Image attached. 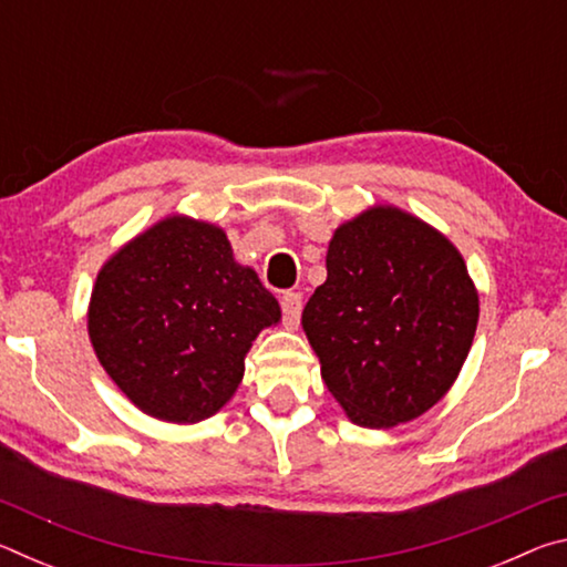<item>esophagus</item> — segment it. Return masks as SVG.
I'll return each mask as SVG.
<instances>
[{
	"label": "esophagus",
	"mask_w": 567,
	"mask_h": 567,
	"mask_svg": "<svg viewBox=\"0 0 567 567\" xmlns=\"http://www.w3.org/2000/svg\"><path fill=\"white\" fill-rule=\"evenodd\" d=\"M282 320L287 328H295L300 322V312H302V295L300 292H287L282 295Z\"/></svg>",
	"instance_id": "esophagus-1"
}]
</instances>
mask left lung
<instances>
[{
    "mask_svg": "<svg viewBox=\"0 0 567 567\" xmlns=\"http://www.w3.org/2000/svg\"><path fill=\"white\" fill-rule=\"evenodd\" d=\"M328 280L302 330L322 380L354 425L385 430L453 388L477 328L463 255L422 219L378 205L334 229Z\"/></svg>",
    "mask_w": 567,
    "mask_h": 567,
    "instance_id": "1",
    "label": "left lung"
}]
</instances>
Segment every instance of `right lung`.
<instances>
[{
    "instance_id": "1",
    "label": "right lung",
    "mask_w": 567,
    "mask_h": 567,
    "mask_svg": "<svg viewBox=\"0 0 567 567\" xmlns=\"http://www.w3.org/2000/svg\"><path fill=\"white\" fill-rule=\"evenodd\" d=\"M280 305L235 262L225 229L185 215L120 247L94 282L87 330L107 375L147 415L199 422L225 405Z\"/></svg>"
}]
</instances>
